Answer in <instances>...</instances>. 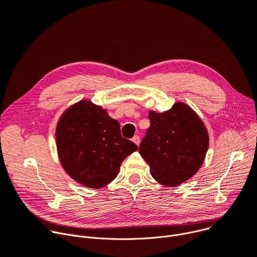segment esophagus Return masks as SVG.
<instances>
[{"mask_svg": "<svg viewBox=\"0 0 257 257\" xmlns=\"http://www.w3.org/2000/svg\"><path fill=\"white\" fill-rule=\"evenodd\" d=\"M132 141L134 142V143H135L137 146L140 145V137H139V136H135V137L132 139Z\"/></svg>", "mask_w": 257, "mask_h": 257, "instance_id": "1", "label": "esophagus"}]
</instances>
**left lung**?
<instances>
[{
	"instance_id": "obj_1",
	"label": "left lung",
	"mask_w": 257,
	"mask_h": 257,
	"mask_svg": "<svg viewBox=\"0 0 257 257\" xmlns=\"http://www.w3.org/2000/svg\"><path fill=\"white\" fill-rule=\"evenodd\" d=\"M149 119L151 124L139 152L155 181L179 186L202 165L209 145L207 130L198 114L182 102L162 113L149 111Z\"/></svg>"
}]
</instances>
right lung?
<instances>
[{"label":"right lung","instance_id":"obj_1","mask_svg":"<svg viewBox=\"0 0 257 257\" xmlns=\"http://www.w3.org/2000/svg\"><path fill=\"white\" fill-rule=\"evenodd\" d=\"M56 145L68 176L91 189L111 183L124 158L138 150L121 137L118 121L88 100L73 104L62 114L56 127Z\"/></svg>","mask_w":257,"mask_h":257}]
</instances>
